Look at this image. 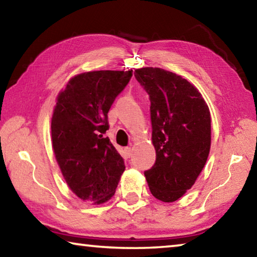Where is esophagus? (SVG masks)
I'll return each instance as SVG.
<instances>
[{
	"label": "esophagus",
	"mask_w": 257,
	"mask_h": 257,
	"mask_svg": "<svg viewBox=\"0 0 257 257\" xmlns=\"http://www.w3.org/2000/svg\"><path fill=\"white\" fill-rule=\"evenodd\" d=\"M124 151H125V155H127L128 158H130V156H132V154H133V150H132V147H127V149H125Z\"/></svg>",
	"instance_id": "esophagus-1"
}]
</instances>
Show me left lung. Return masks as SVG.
Returning a JSON list of instances; mask_svg holds the SVG:
<instances>
[{"label":"left lung","mask_w":257,"mask_h":257,"mask_svg":"<svg viewBox=\"0 0 257 257\" xmlns=\"http://www.w3.org/2000/svg\"><path fill=\"white\" fill-rule=\"evenodd\" d=\"M135 77L150 95L153 167L144 172L152 195L165 203L184 196L206 163L211 114L202 94L177 73L142 68Z\"/></svg>","instance_id":"left-lung-1"}]
</instances>
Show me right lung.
Here are the masks:
<instances>
[{
	"mask_svg": "<svg viewBox=\"0 0 257 257\" xmlns=\"http://www.w3.org/2000/svg\"><path fill=\"white\" fill-rule=\"evenodd\" d=\"M132 76L133 70L79 73L56 97L52 146L69 188L85 202H107L125 169L105 133L107 112Z\"/></svg>",
	"mask_w": 257,
	"mask_h": 257,
	"instance_id": "1",
	"label": "right lung"
}]
</instances>
